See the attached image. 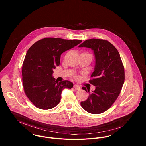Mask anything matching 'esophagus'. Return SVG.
Listing matches in <instances>:
<instances>
[{
	"instance_id": "1",
	"label": "esophagus",
	"mask_w": 146,
	"mask_h": 146,
	"mask_svg": "<svg viewBox=\"0 0 146 146\" xmlns=\"http://www.w3.org/2000/svg\"><path fill=\"white\" fill-rule=\"evenodd\" d=\"M74 88L76 89V90H79L80 89V87L79 85H77V84H75L74 85Z\"/></svg>"
}]
</instances>
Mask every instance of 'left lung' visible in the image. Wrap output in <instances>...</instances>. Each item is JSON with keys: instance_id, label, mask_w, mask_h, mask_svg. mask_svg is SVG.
<instances>
[{"instance_id": "obj_1", "label": "left lung", "mask_w": 146, "mask_h": 146, "mask_svg": "<svg viewBox=\"0 0 146 146\" xmlns=\"http://www.w3.org/2000/svg\"><path fill=\"white\" fill-rule=\"evenodd\" d=\"M79 47L91 48L95 56L96 64L89 83L96 86L89 92L88 99L81 102L84 109L92 114H99L109 109L119 97L125 80L124 67L116 48L106 40L91 39ZM90 89V88H89Z\"/></svg>"}]
</instances>
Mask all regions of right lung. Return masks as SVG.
<instances>
[{"instance_id":"add662e5","label":"right lung","mask_w":146,"mask_h":146,"mask_svg":"<svg viewBox=\"0 0 146 146\" xmlns=\"http://www.w3.org/2000/svg\"><path fill=\"white\" fill-rule=\"evenodd\" d=\"M82 42L46 38L29 49L22 64V83L26 96L36 107L42 110L54 108L60 102L63 89L73 87L70 81H56L52 74L53 69L60 65L61 54Z\"/></svg>"}]
</instances>
